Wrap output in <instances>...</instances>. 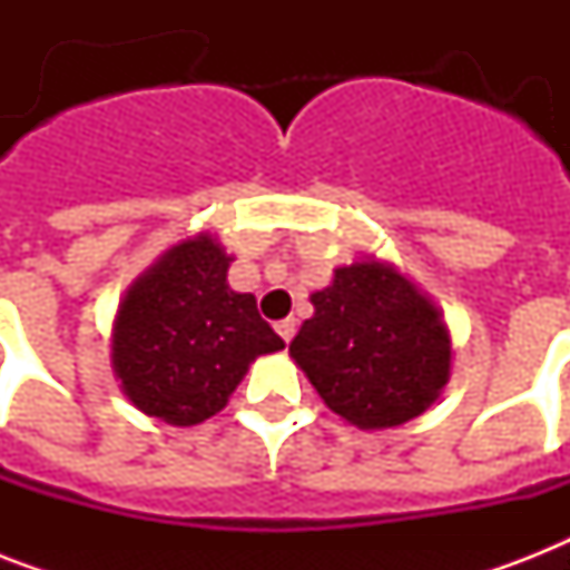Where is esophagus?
Listing matches in <instances>:
<instances>
[{
    "instance_id": "esophagus-1",
    "label": "esophagus",
    "mask_w": 570,
    "mask_h": 570,
    "mask_svg": "<svg viewBox=\"0 0 570 570\" xmlns=\"http://www.w3.org/2000/svg\"><path fill=\"white\" fill-rule=\"evenodd\" d=\"M275 328H277V334H281V340H284V343H293L295 331H298V322H295V320H281L275 325Z\"/></svg>"
}]
</instances>
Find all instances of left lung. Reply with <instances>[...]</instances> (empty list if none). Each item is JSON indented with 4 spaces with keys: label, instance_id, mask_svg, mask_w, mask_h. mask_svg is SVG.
<instances>
[{
    "label": "left lung",
    "instance_id": "8db88e82",
    "mask_svg": "<svg viewBox=\"0 0 570 570\" xmlns=\"http://www.w3.org/2000/svg\"><path fill=\"white\" fill-rule=\"evenodd\" d=\"M311 302L316 313L289 355L334 414L361 429H390L438 399L450 379V334L399 272L373 259L352 263Z\"/></svg>",
    "mask_w": 570,
    "mask_h": 570
}]
</instances>
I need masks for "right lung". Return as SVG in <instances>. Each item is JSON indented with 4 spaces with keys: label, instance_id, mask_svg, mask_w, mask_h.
Wrapping results in <instances>:
<instances>
[{
    "label": "right lung",
    "instance_id": "1",
    "mask_svg": "<svg viewBox=\"0 0 570 570\" xmlns=\"http://www.w3.org/2000/svg\"><path fill=\"white\" fill-rule=\"evenodd\" d=\"M230 257L209 236L183 242L120 304L111 361L124 393L171 425L222 411L257 355L284 348L250 293L227 286Z\"/></svg>",
    "mask_w": 570,
    "mask_h": 570
}]
</instances>
